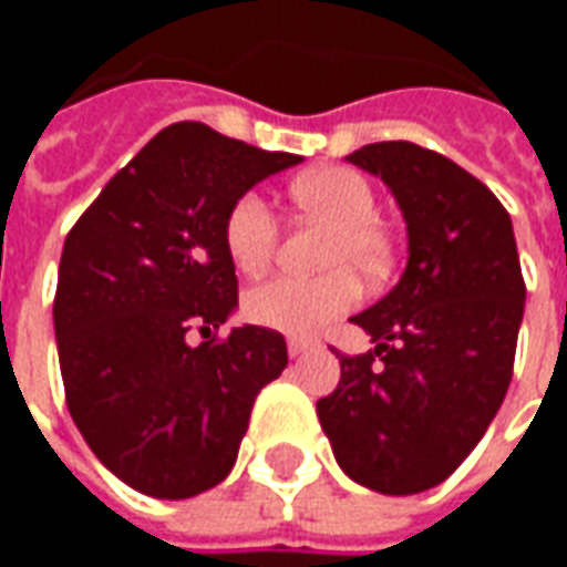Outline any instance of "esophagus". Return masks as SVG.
<instances>
[{"instance_id":"obj_1","label":"esophagus","mask_w":567,"mask_h":567,"mask_svg":"<svg viewBox=\"0 0 567 567\" xmlns=\"http://www.w3.org/2000/svg\"><path fill=\"white\" fill-rule=\"evenodd\" d=\"M312 349V343H307V340H288V355L297 358L303 355V352H309Z\"/></svg>"}]
</instances>
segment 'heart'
I'll return each mask as SVG.
<instances>
[{
	"label": "heart",
	"mask_w": 567,
	"mask_h": 567,
	"mask_svg": "<svg viewBox=\"0 0 567 567\" xmlns=\"http://www.w3.org/2000/svg\"><path fill=\"white\" fill-rule=\"evenodd\" d=\"M297 212L331 224L333 234L324 251L331 272L272 276L255 285L243 300L246 316L260 328L312 337L324 324L346 316L358 303V276L364 282L389 279L394 267V239L380 224V199L368 178L349 166H328L300 175L288 187ZM282 230L270 203L248 190L224 218V248L239 272H260L279 248Z\"/></svg>",
	"instance_id": "b5f03b06"
}]
</instances>
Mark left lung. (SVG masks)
<instances>
[{"mask_svg":"<svg viewBox=\"0 0 567 567\" xmlns=\"http://www.w3.org/2000/svg\"><path fill=\"white\" fill-rule=\"evenodd\" d=\"M392 187L410 260L380 303L352 316L373 349L340 355L319 422L337 464L382 495L437 486L471 455L507 394L525 282L498 197L413 142L349 154Z\"/></svg>","mask_w":567,"mask_h":567,"instance_id":"8db88e82","label":"left lung"}]
</instances>
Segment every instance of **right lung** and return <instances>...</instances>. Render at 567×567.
Listing matches in <instances>:
<instances>
[{"label": "right lung", "mask_w": 567, "mask_h": 567, "mask_svg": "<svg viewBox=\"0 0 567 567\" xmlns=\"http://www.w3.org/2000/svg\"><path fill=\"white\" fill-rule=\"evenodd\" d=\"M303 157L206 124L161 130L69 230L54 297L66 406L93 455L151 498H194L230 474L285 337L243 324L224 218ZM204 343L190 347L186 333Z\"/></svg>", "instance_id": "add662e5"}]
</instances>
